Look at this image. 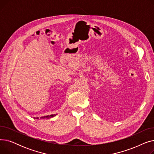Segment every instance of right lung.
<instances>
[{
	"label": "right lung",
	"instance_id": "add662e5",
	"mask_svg": "<svg viewBox=\"0 0 154 154\" xmlns=\"http://www.w3.org/2000/svg\"><path fill=\"white\" fill-rule=\"evenodd\" d=\"M57 114H54V115H50V116H44V117H42L41 118L42 119H49V118H52V117H54V116H55ZM34 119H35V117H34ZM36 119H38V117H36Z\"/></svg>",
	"mask_w": 154,
	"mask_h": 154
}]
</instances>
